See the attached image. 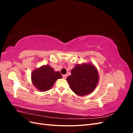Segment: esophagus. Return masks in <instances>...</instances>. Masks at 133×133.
Returning <instances> with one entry per match:
<instances>
[{"instance_id": "obj_1", "label": "esophagus", "mask_w": 133, "mask_h": 133, "mask_svg": "<svg viewBox=\"0 0 133 133\" xmlns=\"http://www.w3.org/2000/svg\"><path fill=\"white\" fill-rule=\"evenodd\" d=\"M63 78L64 79H66L67 78V75L65 74V75H63Z\"/></svg>"}]
</instances>
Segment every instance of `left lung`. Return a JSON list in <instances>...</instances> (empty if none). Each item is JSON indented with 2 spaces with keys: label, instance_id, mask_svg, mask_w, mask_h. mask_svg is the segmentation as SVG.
<instances>
[{
  "label": "left lung",
  "instance_id": "left-lung-1",
  "mask_svg": "<svg viewBox=\"0 0 133 133\" xmlns=\"http://www.w3.org/2000/svg\"><path fill=\"white\" fill-rule=\"evenodd\" d=\"M71 73L66 80L71 89L79 96L90 94L97 85L98 71L91 64L76 65L71 70Z\"/></svg>",
  "mask_w": 133,
  "mask_h": 133
}]
</instances>
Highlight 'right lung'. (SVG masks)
Instances as JSON below:
<instances>
[{
    "mask_svg": "<svg viewBox=\"0 0 133 133\" xmlns=\"http://www.w3.org/2000/svg\"><path fill=\"white\" fill-rule=\"evenodd\" d=\"M62 78V75L59 71H54L53 68L48 65L38 68L31 74L33 84L41 91L51 89L56 80Z\"/></svg>",
    "mask_w": 133,
    "mask_h": 133,
    "instance_id": "1",
    "label": "right lung"
}]
</instances>
